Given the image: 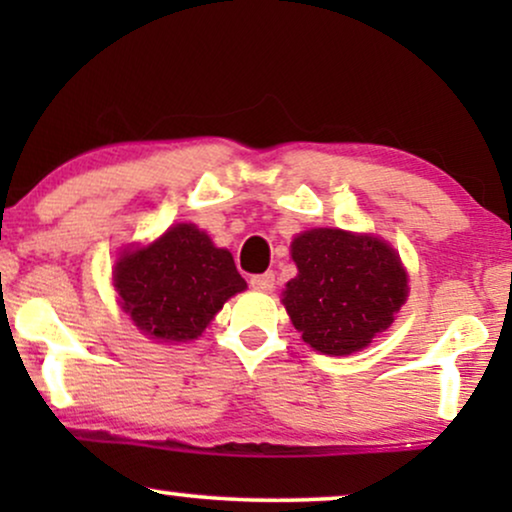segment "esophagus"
Here are the masks:
<instances>
[{
    "instance_id": "34e87169",
    "label": "esophagus",
    "mask_w": 512,
    "mask_h": 512,
    "mask_svg": "<svg viewBox=\"0 0 512 512\" xmlns=\"http://www.w3.org/2000/svg\"><path fill=\"white\" fill-rule=\"evenodd\" d=\"M249 284L251 289L256 291H272V286H275V272L268 270V272H261V275H251Z\"/></svg>"
}]
</instances>
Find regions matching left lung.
<instances>
[{
  "label": "left lung",
  "instance_id": "obj_1",
  "mask_svg": "<svg viewBox=\"0 0 512 512\" xmlns=\"http://www.w3.org/2000/svg\"><path fill=\"white\" fill-rule=\"evenodd\" d=\"M298 277L284 307L317 352L342 356L387 331L408 296V275L387 242L335 228H314L291 244Z\"/></svg>",
  "mask_w": 512,
  "mask_h": 512
}]
</instances>
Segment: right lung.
Masks as SVG:
<instances>
[{"label":"right lung","mask_w":512,"mask_h":512,"mask_svg":"<svg viewBox=\"0 0 512 512\" xmlns=\"http://www.w3.org/2000/svg\"><path fill=\"white\" fill-rule=\"evenodd\" d=\"M114 284L139 331L172 342L198 338L223 303L247 289L230 251L216 249L191 223L123 254Z\"/></svg>","instance_id":"obj_1"}]
</instances>
